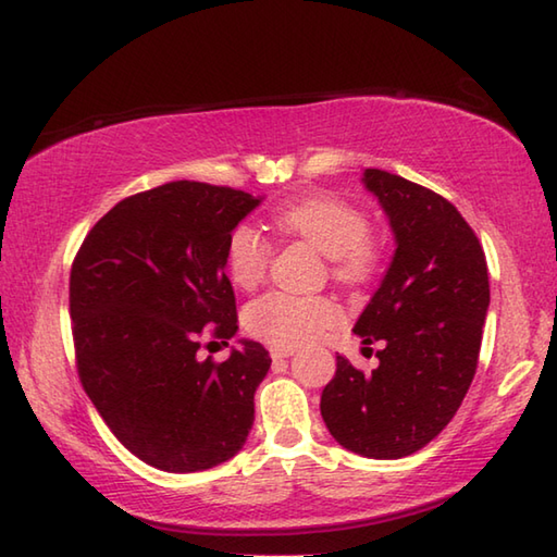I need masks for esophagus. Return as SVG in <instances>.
Segmentation results:
<instances>
[{
    "label": "esophagus",
    "mask_w": 557,
    "mask_h": 557,
    "mask_svg": "<svg viewBox=\"0 0 557 557\" xmlns=\"http://www.w3.org/2000/svg\"><path fill=\"white\" fill-rule=\"evenodd\" d=\"M292 349H270V357H272V361H285V359H289L292 357Z\"/></svg>",
    "instance_id": "esophagus-1"
}]
</instances>
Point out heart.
I'll list each match as a JSON object with an SVG mask.
<instances>
[{"instance_id":"heart-1","label":"heart","mask_w":557,"mask_h":557,"mask_svg":"<svg viewBox=\"0 0 557 557\" xmlns=\"http://www.w3.org/2000/svg\"><path fill=\"white\" fill-rule=\"evenodd\" d=\"M275 227L311 244L333 263V277L342 285L357 287L369 282L377 265L371 242V220L366 212L335 194H311L275 212ZM270 244L253 227H236L227 239V270L236 287L253 289L265 277ZM339 306L325 297H294L268 292L248 304L244 325L248 335L268 342L275 349L309 345L323 330L339 323Z\"/></svg>"}]
</instances>
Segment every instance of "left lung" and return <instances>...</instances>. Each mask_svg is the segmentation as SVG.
<instances>
[{
  "label": "left lung",
  "mask_w": 557,
  "mask_h": 557,
  "mask_svg": "<svg viewBox=\"0 0 557 557\" xmlns=\"http://www.w3.org/2000/svg\"><path fill=\"white\" fill-rule=\"evenodd\" d=\"M361 182L383 206L397 248L354 333L385 347L371 373L337 357L321 413L342 447L399 459L453 421L474 381L488 265L474 230L443 196L385 170H366Z\"/></svg>",
  "instance_id": "1"
}]
</instances>
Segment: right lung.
Returning a JSON list of instances; mask_svg holds the SVG:
<instances>
[{
	"label": "right lung",
	"instance_id": "1",
	"mask_svg": "<svg viewBox=\"0 0 557 557\" xmlns=\"http://www.w3.org/2000/svg\"><path fill=\"white\" fill-rule=\"evenodd\" d=\"M258 203L230 186L162 184L100 218L71 265L83 389L116 441L156 469L218 467L253 425L265 347L242 339L220 363L198 349L206 335L227 345L239 330L227 239Z\"/></svg>",
	"mask_w": 557,
	"mask_h": 557
}]
</instances>
